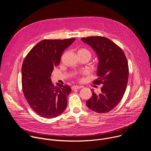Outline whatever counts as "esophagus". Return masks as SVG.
I'll list each match as a JSON object with an SVG mask.
<instances>
[{
  "label": "esophagus",
  "instance_id": "1",
  "mask_svg": "<svg viewBox=\"0 0 151 151\" xmlns=\"http://www.w3.org/2000/svg\"><path fill=\"white\" fill-rule=\"evenodd\" d=\"M82 87L81 86H78V85H73L72 87V90H76V89H80Z\"/></svg>",
  "mask_w": 151,
  "mask_h": 151
}]
</instances>
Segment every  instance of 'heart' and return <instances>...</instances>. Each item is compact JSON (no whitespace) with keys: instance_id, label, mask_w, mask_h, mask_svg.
<instances>
[{"instance_id":"1","label":"heart","mask_w":151,"mask_h":151,"mask_svg":"<svg viewBox=\"0 0 151 151\" xmlns=\"http://www.w3.org/2000/svg\"><path fill=\"white\" fill-rule=\"evenodd\" d=\"M78 54L82 55H88L90 58L91 57V53L86 48H81L78 51Z\"/></svg>"}]
</instances>
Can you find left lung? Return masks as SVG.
Masks as SVG:
<instances>
[{
    "instance_id": "8db88e82",
    "label": "left lung",
    "mask_w": 151,
    "mask_h": 151,
    "mask_svg": "<svg viewBox=\"0 0 151 151\" xmlns=\"http://www.w3.org/2000/svg\"><path fill=\"white\" fill-rule=\"evenodd\" d=\"M81 40L97 54L99 64L96 85L102 84L101 93L92 91L86 104L97 113H107L115 108L123 97L128 82L129 70L124 52L114 42L104 37L90 36Z\"/></svg>"
}]
</instances>
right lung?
Masks as SVG:
<instances>
[{
    "instance_id": "add662e5",
    "label": "right lung",
    "mask_w": 151,
    "mask_h": 151,
    "mask_svg": "<svg viewBox=\"0 0 151 151\" xmlns=\"http://www.w3.org/2000/svg\"><path fill=\"white\" fill-rule=\"evenodd\" d=\"M75 40H43L30 51L23 61V93L31 108L41 117L55 118L66 108L71 88L60 83L55 86L50 78L54 68L60 62L62 53Z\"/></svg>"
}]
</instances>
